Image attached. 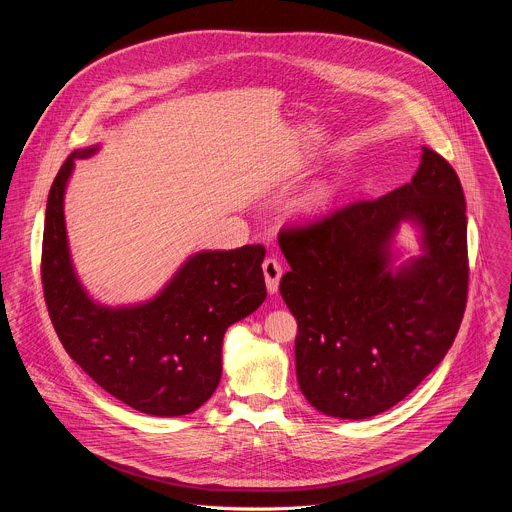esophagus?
<instances>
[{
  "label": "esophagus",
  "mask_w": 512,
  "mask_h": 512,
  "mask_svg": "<svg viewBox=\"0 0 512 512\" xmlns=\"http://www.w3.org/2000/svg\"><path fill=\"white\" fill-rule=\"evenodd\" d=\"M281 273H283V269H281V265H279V261H277V259H273V257H267V259L263 261V275H265V285H267V291H269L271 296H273V294H277Z\"/></svg>",
  "instance_id": "esophagus-1"
}]
</instances>
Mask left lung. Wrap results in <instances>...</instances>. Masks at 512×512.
Here are the masks:
<instances>
[{"instance_id": "8db88e82", "label": "left lung", "mask_w": 512, "mask_h": 512, "mask_svg": "<svg viewBox=\"0 0 512 512\" xmlns=\"http://www.w3.org/2000/svg\"><path fill=\"white\" fill-rule=\"evenodd\" d=\"M418 233L401 260L396 235ZM289 263L279 291L298 320L296 375L330 417L367 419L405 399L444 360L468 291L466 200L454 168L429 148L409 184L279 235Z\"/></svg>"}]
</instances>
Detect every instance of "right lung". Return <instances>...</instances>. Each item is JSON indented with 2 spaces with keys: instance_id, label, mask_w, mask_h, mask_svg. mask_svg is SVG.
I'll use <instances>...</instances> for the list:
<instances>
[{
  "instance_id": "1",
  "label": "right lung",
  "mask_w": 512,
  "mask_h": 512,
  "mask_svg": "<svg viewBox=\"0 0 512 512\" xmlns=\"http://www.w3.org/2000/svg\"><path fill=\"white\" fill-rule=\"evenodd\" d=\"M99 150L72 152L48 194L42 283L54 330L68 356L115 399L156 417L192 413L221 383L227 328L265 302V247L198 251L150 300L97 302L72 263L64 194L75 162Z\"/></svg>"
}]
</instances>
